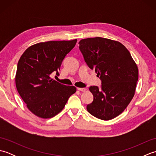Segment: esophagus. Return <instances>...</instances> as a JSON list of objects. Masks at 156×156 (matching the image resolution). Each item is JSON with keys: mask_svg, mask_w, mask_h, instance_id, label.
Wrapping results in <instances>:
<instances>
[{"mask_svg": "<svg viewBox=\"0 0 156 156\" xmlns=\"http://www.w3.org/2000/svg\"><path fill=\"white\" fill-rule=\"evenodd\" d=\"M77 90L79 91H81V92H84L86 91V88H77Z\"/></svg>", "mask_w": 156, "mask_h": 156, "instance_id": "1", "label": "esophagus"}]
</instances>
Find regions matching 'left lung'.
I'll use <instances>...</instances> for the list:
<instances>
[{"label":"left lung","mask_w":156,"mask_h":156,"mask_svg":"<svg viewBox=\"0 0 156 156\" xmlns=\"http://www.w3.org/2000/svg\"><path fill=\"white\" fill-rule=\"evenodd\" d=\"M79 45L84 61L102 82L101 88H89L94 99L87 105V111L101 120H111L123 112L133 97L137 66L119 41L97 37L82 39Z\"/></svg>","instance_id":"obj_1"}]
</instances>
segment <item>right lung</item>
Returning a JSON list of instances; mask_svg holds the SVG:
<instances>
[{
    "label": "right lung",
    "instance_id": "1",
    "mask_svg": "<svg viewBox=\"0 0 156 156\" xmlns=\"http://www.w3.org/2000/svg\"><path fill=\"white\" fill-rule=\"evenodd\" d=\"M77 39L38 43L28 48L18 62L15 84L29 110L43 119L61 112L76 88L59 83L50 77L58 71L63 59Z\"/></svg>",
    "mask_w": 156,
    "mask_h": 156
}]
</instances>
